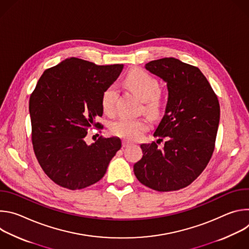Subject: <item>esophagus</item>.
Wrapping results in <instances>:
<instances>
[{
	"mask_svg": "<svg viewBox=\"0 0 249 249\" xmlns=\"http://www.w3.org/2000/svg\"><path fill=\"white\" fill-rule=\"evenodd\" d=\"M133 143H131V142H129V141H127V140H123L122 141V146H123V148H126V147H129V146H131Z\"/></svg>",
	"mask_w": 249,
	"mask_h": 249,
	"instance_id": "1",
	"label": "esophagus"
}]
</instances>
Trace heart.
I'll use <instances>...</instances> for the list:
<instances>
[{
  "mask_svg": "<svg viewBox=\"0 0 249 249\" xmlns=\"http://www.w3.org/2000/svg\"><path fill=\"white\" fill-rule=\"evenodd\" d=\"M126 86L144 101V112L151 118H158L162 109V100L160 93V83L152 75L142 69L130 71L125 78ZM118 89L115 86H110L102 92L101 105L103 111L111 115L115 111ZM149 128V121L145 118L129 119L119 118L111 123L110 131L113 135L128 139L138 140Z\"/></svg>",
  "mask_w": 249,
  "mask_h": 249,
  "instance_id": "obj_1",
  "label": "heart"
}]
</instances>
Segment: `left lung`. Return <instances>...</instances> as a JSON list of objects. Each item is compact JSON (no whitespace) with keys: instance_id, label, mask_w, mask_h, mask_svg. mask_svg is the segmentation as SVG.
<instances>
[{"instance_id":"obj_1","label":"left lung","mask_w":249,"mask_h":249,"mask_svg":"<svg viewBox=\"0 0 249 249\" xmlns=\"http://www.w3.org/2000/svg\"><path fill=\"white\" fill-rule=\"evenodd\" d=\"M167 86L165 113L155 137L142 144L143 158L134 164L137 179L160 192L175 191L191 184L210 161L220 122V103L206 77L192 65L175 58L154 60L145 65Z\"/></svg>"}]
</instances>
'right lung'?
Listing matches in <instances>:
<instances>
[{"label": "right lung", "mask_w": 249, "mask_h": 249, "mask_svg": "<svg viewBox=\"0 0 249 249\" xmlns=\"http://www.w3.org/2000/svg\"><path fill=\"white\" fill-rule=\"evenodd\" d=\"M122 64L98 66L69 58L44 71L29 98L31 140L43 171L71 190L99 181L121 148L117 137H99L88 145L95 118L102 116V92L119 77Z\"/></svg>", "instance_id": "right-lung-1"}]
</instances>
